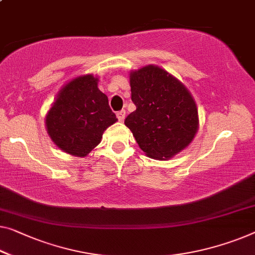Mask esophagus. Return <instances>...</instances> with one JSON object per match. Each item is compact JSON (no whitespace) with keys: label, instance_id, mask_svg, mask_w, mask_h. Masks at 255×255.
Listing matches in <instances>:
<instances>
[{"label":"esophagus","instance_id":"1","mask_svg":"<svg viewBox=\"0 0 255 255\" xmlns=\"http://www.w3.org/2000/svg\"><path fill=\"white\" fill-rule=\"evenodd\" d=\"M125 116H126V111H125V110H121V111H118L117 112L118 120L121 121V123H123V121L125 120Z\"/></svg>","mask_w":255,"mask_h":255}]
</instances>
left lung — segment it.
I'll list each match as a JSON object with an SVG mask.
<instances>
[{
	"label": "left lung",
	"instance_id": "8db88e82",
	"mask_svg": "<svg viewBox=\"0 0 255 255\" xmlns=\"http://www.w3.org/2000/svg\"><path fill=\"white\" fill-rule=\"evenodd\" d=\"M130 90L136 110L125 125L147 157L165 160L189 145L198 129V111L178 80L149 65L130 73Z\"/></svg>",
	"mask_w": 255,
	"mask_h": 255
}]
</instances>
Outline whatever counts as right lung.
Instances as JSON below:
<instances>
[{"mask_svg": "<svg viewBox=\"0 0 255 255\" xmlns=\"http://www.w3.org/2000/svg\"><path fill=\"white\" fill-rule=\"evenodd\" d=\"M108 96L98 89L93 75L68 82L48 112V134L59 149L86 157L98 145L106 128L117 123Z\"/></svg>", "mask_w": 255, "mask_h": 255, "instance_id": "right-lung-1", "label": "right lung"}]
</instances>
